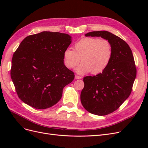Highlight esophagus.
I'll use <instances>...</instances> for the list:
<instances>
[{"instance_id": "1", "label": "esophagus", "mask_w": 148, "mask_h": 148, "mask_svg": "<svg viewBox=\"0 0 148 148\" xmlns=\"http://www.w3.org/2000/svg\"><path fill=\"white\" fill-rule=\"evenodd\" d=\"M75 78L76 79H81L82 77H79V76H78V75H75Z\"/></svg>"}]
</instances>
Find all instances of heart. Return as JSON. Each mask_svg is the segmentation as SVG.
Instances as JSON below:
<instances>
[{
    "mask_svg": "<svg viewBox=\"0 0 148 148\" xmlns=\"http://www.w3.org/2000/svg\"><path fill=\"white\" fill-rule=\"evenodd\" d=\"M112 55V45L108 40L86 37L76 42L73 50L66 49L63 58L65 65L70 69L75 68L82 59L83 63L77 69L79 74H99L109 66Z\"/></svg>",
    "mask_w": 148,
    "mask_h": 148,
    "instance_id": "heart-1",
    "label": "heart"
}]
</instances>
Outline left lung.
<instances>
[{"instance_id":"8db88e82","label":"left lung","mask_w":148,"mask_h":148,"mask_svg":"<svg viewBox=\"0 0 148 148\" xmlns=\"http://www.w3.org/2000/svg\"><path fill=\"white\" fill-rule=\"evenodd\" d=\"M85 36L101 37L109 41L113 55L107 68L95 76L83 78L81 102L89 112L106 115L118 109L130 95L136 76L132 51L122 39L107 31H92Z\"/></svg>"}]
</instances>
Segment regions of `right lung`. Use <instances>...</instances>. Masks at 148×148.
Returning a JSON list of instances; mask_svg holds the SVG:
<instances>
[{
  "instance_id": "obj_1",
  "label": "right lung",
  "mask_w": 148,
  "mask_h": 148,
  "mask_svg": "<svg viewBox=\"0 0 148 148\" xmlns=\"http://www.w3.org/2000/svg\"><path fill=\"white\" fill-rule=\"evenodd\" d=\"M71 38L67 34L43 31L21 41L13 55L10 75L25 104L45 109L60 101L64 88L75 78L63 58Z\"/></svg>"
}]
</instances>
